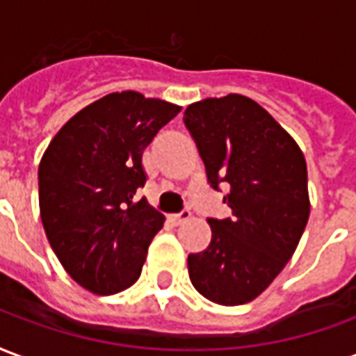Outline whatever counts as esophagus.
<instances>
[{
	"label": "esophagus",
	"instance_id": "esophagus-1",
	"mask_svg": "<svg viewBox=\"0 0 356 356\" xmlns=\"http://www.w3.org/2000/svg\"><path fill=\"white\" fill-rule=\"evenodd\" d=\"M189 218H191V212H189L188 209H184L181 212H178V214H172V220H175L176 224H181V222H186Z\"/></svg>",
	"mask_w": 356,
	"mask_h": 356
}]
</instances>
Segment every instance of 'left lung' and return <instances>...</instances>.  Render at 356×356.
Instances as JSON below:
<instances>
[{
    "label": "left lung",
    "mask_w": 356,
    "mask_h": 356,
    "mask_svg": "<svg viewBox=\"0 0 356 356\" xmlns=\"http://www.w3.org/2000/svg\"><path fill=\"white\" fill-rule=\"evenodd\" d=\"M184 123L232 218H209L212 241L188 256L191 284L220 305L252 302L292 258L309 218L302 149L260 104L243 95L188 106Z\"/></svg>",
    "instance_id": "1"
}]
</instances>
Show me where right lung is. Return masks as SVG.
Segmentation results:
<instances>
[{
  "label": "right lung",
  "mask_w": 356,
  "mask_h": 356,
  "mask_svg": "<svg viewBox=\"0 0 356 356\" xmlns=\"http://www.w3.org/2000/svg\"><path fill=\"white\" fill-rule=\"evenodd\" d=\"M181 108L134 90L111 92L56 132L38 170L41 222L62 267L100 296L138 281L165 216L136 199L142 155Z\"/></svg>",
  "instance_id": "add662e5"
}]
</instances>
